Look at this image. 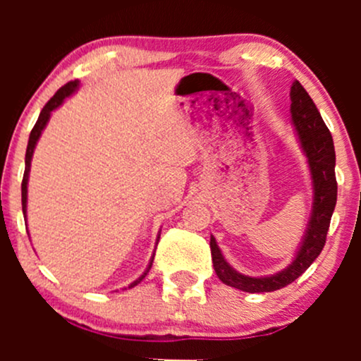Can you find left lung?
<instances>
[{"label":"left lung","mask_w":361,"mask_h":361,"mask_svg":"<svg viewBox=\"0 0 361 361\" xmlns=\"http://www.w3.org/2000/svg\"><path fill=\"white\" fill-rule=\"evenodd\" d=\"M290 114H292L293 126L299 134L302 149L309 159L310 175H312L314 186V207L307 233L295 259L285 268L283 271L271 276H246L238 273L229 267L224 259L221 250H219L215 238H210V252H212L214 270L217 273L219 280L229 287L239 288L243 292L259 293L280 290L295 281L304 273L314 259L321 255L326 244V235L329 231L331 215L336 207L338 183H336V152H334L333 137L329 128L326 127L324 120L319 114L317 106L314 105L312 98L299 81H295L290 88Z\"/></svg>","instance_id":"8db88e82"}]
</instances>
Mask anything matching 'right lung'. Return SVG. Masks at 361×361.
<instances>
[{
	"label": "right lung",
	"instance_id": "right-lung-1",
	"mask_svg": "<svg viewBox=\"0 0 361 361\" xmlns=\"http://www.w3.org/2000/svg\"><path fill=\"white\" fill-rule=\"evenodd\" d=\"M76 88H78V81H69L68 85H64V86H62V88L57 90L56 94H54L51 100L45 103V106H44L42 111H40V115H39V120H37L34 128H32L30 137H28L27 154H25V173H23V181H22V209H23V215L27 214V183H28V173H30V161H32V156H34V149H35L37 140H39L40 134H42L45 123L49 122V117H51V111L56 110L57 106H59L61 103L64 102L66 98H68L69 94H71L73 91L76 90ZM151 267H152V259H151V263H149L147 270L144 271L142 275H140L139 279L134 281V283H130V287H128V288L135 287V285L140 283V281L144 280V276H146L147 273H149V270H151Z\"/></svg>",
	"mask_w": 361,
	"mask_h": 361
}]
</instances>
